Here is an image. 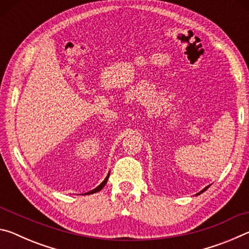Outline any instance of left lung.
Here are the masks:
<instances>
[{
	"label": "left lung",
	"instance_id": "1",
	"mask_svg": "<svg viewBox=\"0 0 249 249\" xmlns=\"http://www.w3.org/2000/svg\"><path fill=\"white\" fill-rule=\"evenodd\" d=\"M209 187H210V185H209ZM209 187H206V188H204V189H203V190H202V191H200L199 193H197V196H199V195H201V193H202V192H203V191H205V190H206V189H208Z\"/></svg>",
	"mask_w": 249,
	"mask_h": 249
}]
</instances>
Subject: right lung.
Returning <instances> with one entry per match:
<instances>
[{
  "label": "right lung",
  "mask_w": 249,
  "mask_h": 249,
  "mask_svg": "<svg viewBox=\"0 0 249 249\" xmlns=\"http://www.w3.org/2000/svg\"><path fill=\"white\" fill-rule=\"evenodd\" d=\"M108 177H109V172H108V175L107 176V178H105V179L102 181V183H101L100 185H98V187H96L95 189H93V190H91V191H89V192L84 193V195H92V193H95V192H99L100 190H102V189L104 188V185L107 184V179H108Z\"/></svg>",
  "instance_id": "right-lung-1"
}]
</instances>
